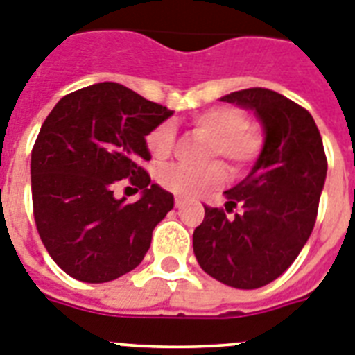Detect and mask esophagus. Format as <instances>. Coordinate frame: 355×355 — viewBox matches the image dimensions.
Masks as SVG:
<instances>
[{"label":"esophagus","mask_w":355,"mask_h":355,"mask_svg":"<svg viewBox=\"0 0 355 355\" xmlns=\"http://www.w3.org/2000/svg\"><path fill=\"white\" fill-rule=\"evenodd\" d=\"M175 207H178V209H180V207H184L182 198H175Z\"/></svg>","instance_id":"34e87169"}]
</instances>
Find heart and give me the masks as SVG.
<instances>
[{"instance_id": "b5f03b06", "label": "heart", "mask_w": 355, "mask_h": 355, "mask_svg": "<svg viewBox=\"0 0 355 355\" xmlns=\"http://www.w3.org/2000/svg\"><path fill=\"white\" fill-rule=\"evenodd\" d=\"M191 126L198 135L209 139L205 160L222 157L234 171H243L256 162L263 150V137L249 124L245 112L236 106H213L191 117ZM177 132L171 122H160L146 135V150L157 162L171 157ZM227 177V169L214 160L204 168L166 166L157 180L168 191L180 196H196L207 187L220 186Z\"/></svg>"}]
</instances>
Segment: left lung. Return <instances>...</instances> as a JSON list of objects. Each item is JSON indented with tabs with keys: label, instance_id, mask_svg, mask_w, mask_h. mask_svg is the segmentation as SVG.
I'll list each match as a JSON object with an SVG mask.
<instances>
[{
	"label": "left lung",
	"instance_id": "8db88e82",
	"mask_svg": "<svg viewBox=\"0 0 355 355\" xmlns=\"http://www.w3.org/2000/svg\"><path fill=\"white\" fill-rule=\"evenodd\" d=\"M258 113L265 146L252 171L225 191L223 207H205L193 233L196 261L211 278L234 288L270 284L293 265L314 229L327 155L314 119L269 88L222 97ZM234 207L236 214L231 217Z\"/></svg>",
	"mask_w": 355,
	"mask_h": 355
}]
</instances>
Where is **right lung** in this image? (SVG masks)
Returning <instances> with one entry per match:
<instances>
[{"label": "right lung", "instance_id": "1", "mask_svg": "<svg viewBox=\"0 0 355 355\" xmlns=\"http://www.w3.org/2000/svg\"><path fill=\"white\" fill-rule=\"evenodd\" d=\"M117 83L64 95L32 148V207L41 242L68 276L86 284L121 278L144 260L173 195L151 184L146 135L171 115ZM137 202L112 195L121 180Z\"/></svg>", "mask_w": 355, "mask_h": 355}]
</instances>
